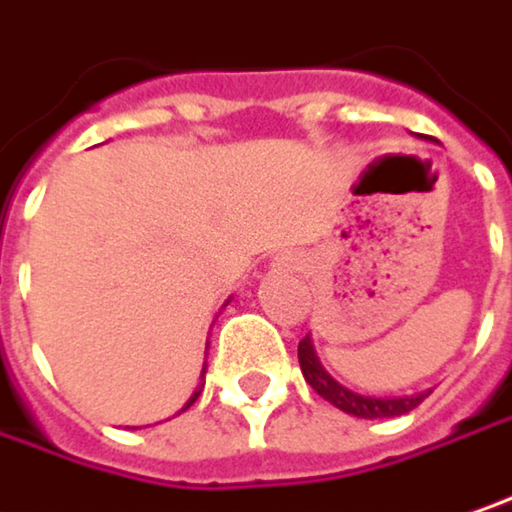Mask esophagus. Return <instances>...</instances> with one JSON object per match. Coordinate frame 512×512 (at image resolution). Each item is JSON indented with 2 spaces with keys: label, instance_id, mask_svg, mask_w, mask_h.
I'll use <instances>...</instances> for the list:
<instances>
[{
  "label": "esophagus",
  "instance_id": "1",
  "mask_svg": "<svg viewBox=\"0 0 512 512\" xmlns=\"http://www.w3.org/2000/svg\"><path fill=\"white\" fill-rule=\"evenodd\" d=\"M278 269H286V272H292V269H298V257L295 255H284L278 257V263H275Z\"/></svg>",
  "mask_w": 512,
  "mask_h": 512
}]
</instances>
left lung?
<instances>
[{
	"label": "left lung",
	"instance_id": "8db88e82",
	"mask_svg": "<svg viewBox=\"0 0 512 512\" xmlns=\"http://www.w3.org/2000/svg\"><path fill=\"white\" fill-rule=\"evenodd\" d=\"M298 362H301V374L310 382V388L316 391L318 397H324L327 403H333V406L353 414V417H365V420L408 414L411 408H417L432 394V391H420V394H411V397H365V394H356L345 385H339L333 376L321 368L310 336H304L298 342Z\"/></svg>",
	"mask_w": 512,
	"mask_h": 512
}]
</instances>
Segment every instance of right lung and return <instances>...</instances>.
<instances>
[{
  "instance_id": "obj_1",
  "label": "right lung",
  "mask_w": 512,
  "mask_h": 512,
  "mask_svg": "<svg viewBox=\"0 0 512 512\" xmlns=\"http://www.w3.org/2000/svg\"><path fill=\"white\" fill-rule=\"evenodd\" d=\"M205 368H208V362H202V376H205ZM202 385H205V382H199V385H196V391H194V394H191V400H188V403H185V406H182V411H188V408L194 406V403H196V397H199V394H202Z\"/></svg>"
}]
</instances>
